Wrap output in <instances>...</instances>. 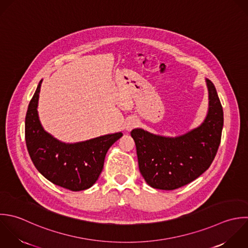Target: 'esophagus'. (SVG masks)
Returning <instances> with one entry per match:
<instances>
[{"label":"esophagus","instance_id":"1","mask_svg":"<svg viewBox=\"0 0 248 248\" xmlns=\"http://www.w3.org/2000/svg\"><path fill=\"white\" fill-rule=\"evenodd\" d=\"M137 125V120L135 118H130L127 122H126V129L127 130H131L132 128H134Z\"/></svg>","mask_w":248,"mask_h":248}]
</instances>
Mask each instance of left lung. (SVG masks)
<instances>
[{"mask_svg":"<svg viewBox=\"0 0 248 248\" xmlns=\"http://www.w3.org/2000/svg\"><path fill=\"white\" fill-rule=\"evenodd\" d=\"M209 111L203 124L178 136L164 137L133 129L139 170L149 186L174 190L200 177L213 163L221 141L223 109L215 85L207 79Z\"/></svg>","mask_w":248,"mask_h":248,"instance_id":"8db88e82","label":"left lung"}]
</instances>
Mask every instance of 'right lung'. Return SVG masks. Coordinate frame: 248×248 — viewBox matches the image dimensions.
Masks as SVG:
<instances>
[{
    "instance_id": "right-lung-1",
    "label": "right lung",
    "mask_w": 248,
    "mask_h": 248,
    "mask_svg": "<svg viewBox=\"0 0 248 248\" xmlns=\"http://www.w3.org/2000/svg\"><path fill=\"white\" fill-rule=\"evenodd\" d=\"M41 81L30 101L25 120V139L30 157L37 171L56 186L80 191L98 179L109 148L122 132L84 142L65 144L46 132L38 119L37 103Z\"/></svg>"
}]
</instances>
